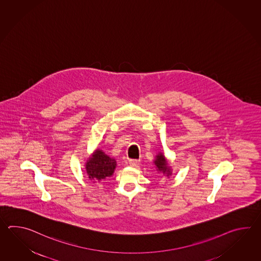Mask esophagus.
<instances>
[{"instance_id": "obj_1", "label": "esophagus", "mask_w": 261, "mask_h": 261, "mask_svg": "<svg viewBox=\"0 0 261 261\" xmlns=\"http://www.w3.org/2000/svg\"><path fill=\"white\" fill-rule=\"evenodd\" d=\"M128 163H129V165L133 167L138 166L140 164V160H129Z\"/></svg>"}]
</instances>
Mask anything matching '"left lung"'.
<instances>
[{
	"label": "left lung",
	"instance_id": "1",
	"mask_svg": "<svg viewBox=\"0 0 261 261\" xmlns=\"http://www.w3.org/2000/svg\"><path fill=\"white\" fill-rule=\"evenodd\" d=\"M156 172H161L167 178L170 177L172 174V167L170 166L169 161L162 152H159L155 155V160L153 161Z\"/></svg>",
	"mask_w": 261,
	"mask_h": 261
}]
</instances>
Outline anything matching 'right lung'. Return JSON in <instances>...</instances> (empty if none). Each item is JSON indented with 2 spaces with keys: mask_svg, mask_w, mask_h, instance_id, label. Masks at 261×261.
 Here are the masks:
<instances>
[{
  "mask_svg": "<svg viewBox=\"0 0 261 261\" xmlns=\"http://www.w3.org/2000/svg\"><path fill=\"white\" fill-rule=\"evenodd\" d=\"M116 167V160L106 154L103 150L98 148L93 151L85 163V169L89 180L93 184L100 183L106 178L111 177Z\"/></svg>",
  "mask_w": 261,
  "mask_h": 261,
  "instance_id": "right-lung-1",
  "label": "right lung"
}]
</instances>
